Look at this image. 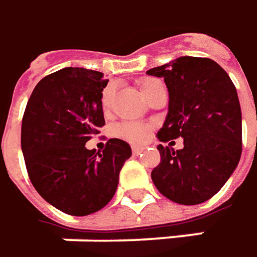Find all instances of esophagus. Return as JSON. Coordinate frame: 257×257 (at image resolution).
<instances>
[{"mask_svg":"<svg viewBox=\"0 0 257 257\" xmlns=\"http://www.w3.org/2000/svg\"><path fill=\"white\" fill-rule=\"evenodd\" d=\"M146 150V147H143V146H132V153L134 154H140L141 152H144Z\"/></svg>","mask_w":257,"mask_h":257,"instance_id":"34e87169","label":"esophagus"}]
</instances>
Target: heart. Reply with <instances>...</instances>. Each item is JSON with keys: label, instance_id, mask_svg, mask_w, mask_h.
<instances>
[{"label": "heart", "instance_id": "obj_1", "mask_svg": "<svg viewBox=\"0 0 257 257\" xmlns=\"http://www.w3.org/2000/svg\"><path fill=\"white\" fill-rule=\"evenodd\" d=\"M162 83L160 81L154 79V78H143L138 81V88L141 91V94L146 97L156 85ZM113 88H105L101 94V107L104 111H108L111 107V101H113ZM114 134L131 143H143L147 140L149 134H150V126L146 123H138V122H122L114 128Z\"/></svg>", "mask_w": 257, "mask_h": 257}]
</instances>
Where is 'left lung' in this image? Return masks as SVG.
Listing matches in <instances>:
<instances>
[{
    "label": "left lung",
    "mask_w": 257,
    "mask_h": 257,
    "mask_svg": "<svg viewBox=\"0 0 257 257\" xmlns=\"http://www.w3.org/2000/svg\"><path fill=\"white\" fill-rule=\"evenodd\" d=\"M163 78L169 113L157 132L162 143L184 138V149L159 144L156 188L179 204H200L228 181L241 157V108L237 89L221 66L206 57H179L147 70Z\"/></svg>",
    "instance_id": "obj_1"
}]
</instances>
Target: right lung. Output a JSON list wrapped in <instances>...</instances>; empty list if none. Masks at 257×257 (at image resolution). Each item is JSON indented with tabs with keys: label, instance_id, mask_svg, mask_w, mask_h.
<instances>
[{
	"label": "right lung",
	"instance_id": "1",
	"mask_svg": "<svg viewBox=\"0 0 257 257\" xmlns=\"http://www.w3.org/2000/svg\"><path fill=\"white\" fill-rule=\"evenodd\" d=\"M107 82L101 72L66 67L38 82L25 108L22 152L29 179L41 197L67 215L103 209L132 154L119 138H110L103 152L85 147L105 125Z\"/></svg>",
	"mask_w": 257,
	"mask_h": 257
}]
</instances>
